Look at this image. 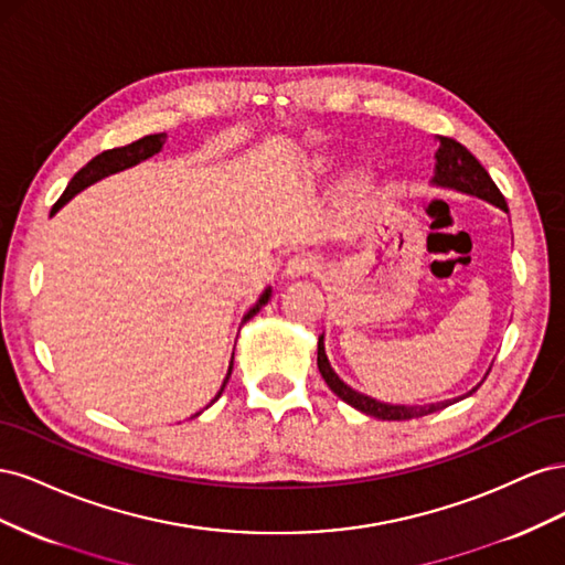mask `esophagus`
<instances>
[{
	"mask_svg": "<svg viewBox=\"0 0 565 565\" xmlns=\"http://www.w3.org/2000/svg\"><path fill=\"white\" fill-rule=\"evenodd\" d=\"M316 268H318V262L311 254H295L289 256V262L285 264V276L299 278V276H306V273H313Z\"/></svg>",
	"mask_w": 565,
	"mask_h": 565,
	"instance_id": "obj_1",
	"label": "esophagus"
}]
</instances>
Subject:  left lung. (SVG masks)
<instances>
[{
    "label": "left lung",
    "instance_id": "left-lung-1",
    "mask_svg": "<svg viewBox=\"0 0 565 565\" xmlns=\"http://www.w3.org/2000/svg\"><path fill=\"white\" fill-rule=\"evenodd\" d=\"M434 183L438 185H446V188H457L461 193H471L483 198L492 204H498L500 210L507 212V200L500 193V188L494 185V181L490 179V174L486 172V167L478 162L471 152L461 146L459 141L450 139V136H440V148L436 152V177ZM318 370L322 374V380L328 382V386L337 393V396L353 405L355 409H361V413L370 415V417H377V419H388V422H403V419H415V417H424V415H431L436 409H443L452 405L455 401H446V403H431V405H386L380 401H372L363 393H358L353 388H349L344 382H341L334 370L328 363V355H324V347H322V337H318ZM481 386V384H478ZM476 386V388H478ZM471 388L467 396L476 391Z\"/></svg>",
    "mask_w": 565,
    "mask_h": 565
}]
</instances>
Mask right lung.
Here are the masks:
<instances>
[{"instance_id":"1","label":"right lung","mask_w":565,"mask_h":565,"mask_svg":"<svg viewBox=\"0 0 565 565\" xmlns=\"http://www.w3.org/2000/svg\"><path fill=\"white\" fill-rule=\"evenodd\" d=\"M164 141H167V134H150V136H143V139L134 141V143H129V146H119V148L104 150V152H100V156H96L94 160H89L87 164H84V167L79 169V172L71 179V183H67L63 195L56 200V204H54V210H51V214H54L56 210H61L67 200H71L75 193L82 191V188H87V185H92L94 181L104 179V177H108V174H115V172H119V169L134 167V164H139L141 160H148L150 156H156V152L162 148ZM268 297H270V289H266V292H264L262 299H259V303H256L254 309L245 316V320H249L252 316H256V311H259L262 306L268 301ZM231 372H233V358H231V367H228V374H226V380H224V386H226V382H228V377H231ZM224 386H221V391H224ZM221 391L216 393V398L221 396ZM216 398H214V401H216ZM214 401H212V403H214Z\"/></svg>"}]
</instances>
